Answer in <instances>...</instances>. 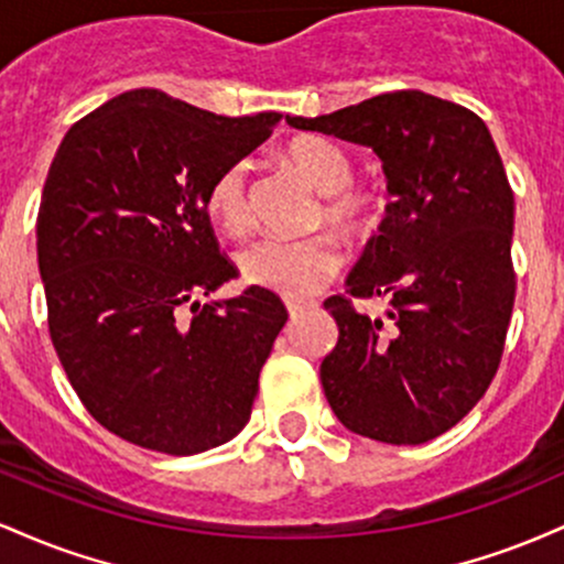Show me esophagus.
I'll return each mask as SVG.
<instances>
[{"label":"esophagus","instance_id":"obj_1","mask_svg":"<svg viewBox=\"0 0 564 564\" xmlns=\"http://www.w3.org/2000/svg\"><path fill=\"white\" fill-rule=\"evenodd\" d=\"M307 307H310V304L302 302V300H286V310H289V318H291V321L300 318V315H302Z\"/></svg>","mask_w":564,"mask_h":564}]
</instances>
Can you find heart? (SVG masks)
Listing matches in <instances>:
<instances>
[{
    "label": "heart",
    "mask_w": 564,
    "mask_h": 564,
    "mask_svg": "<svg viewBox=\"0 0 564 564\" xmlns=\"http://www.w3.org/2000/svg\"><path fill=\"white\" fill-rule=\"evenodd\" d=\"M283 161L315 191L326 193L321 219L347 236L371 228L379 212V196L373 187L352 183V159L345 148L318 134H302L283 148ZM206 212L228 236L249 232L254 215L246 161H232L212 180ZM339 264L341 251L332 236L262 238L238 254V270L246 283L289 300L315 294Z\"/></svg>",
    "instance_id": "1"
}]
</instances>
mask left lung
I'll list each match as a JSON object with an SVG mask.
<instances>
[{"label": "left lung", "mask_w": 564, "mask_h": 564, "mask_svg": "<svg viewBox=\"0 0 564 564\" xmlns=\"http://www.w3.org/2000/svg\"><path fill=\"white\" fill-rule=\"evenodd\" d=\"M286 121L373 148L392 196L349 296L323 302L339 326L321 364L328 405L355 435L426 443L490 387L514 307V193L496 142L469 108L419 89ZM371 295L391 302L387 322L354 310Z\"/></svg>", "instance_id": "8db88e82"}]
</instances>
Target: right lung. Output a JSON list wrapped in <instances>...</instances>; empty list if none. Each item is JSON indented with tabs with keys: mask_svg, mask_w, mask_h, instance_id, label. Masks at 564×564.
I'll use <instances>...</instances> for the list:
<instances>
[{
	"mask_svg": "<svg viewBox=\"0 0 564 564\" xmlns=\"http://www.w3.org/2000/svg\"><path fill=\"white\" fill-rule=\"evenodd\" d=\"M278 121L132 89L57 148L36 217L50 339L84 408L127 443L193 456L249 422L289 313L260 286L198 302L238 275L206 193Z\"/></svg>",
	"mask_w": 564,
	"mask_h": 564,
	"instance_id": "add662e5",
	"label": "right lung"
}]
</instances>
